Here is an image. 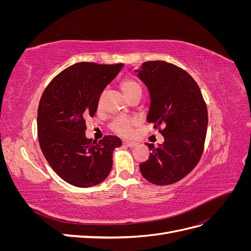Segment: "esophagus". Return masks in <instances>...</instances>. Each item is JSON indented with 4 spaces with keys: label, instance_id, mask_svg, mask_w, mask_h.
Segmentation results:
<instances>
[{
    "label": "esophagus",
    "instance_id": "obj_1",
    "mask_svg": "<svg viewBox=\"0 0 251 251\" xmlns=\"http://www.w3.org/2000/svg\"><path fill=\"white\" fill-rule=\"evenodd\" d=\"M124 144H126V146L130 147V148H134V147L137 146V142L130 141V140H125V141H124Z\"/></svg>",
    "mask_w": 251,
    "mask_h": 251
}]
</instances>
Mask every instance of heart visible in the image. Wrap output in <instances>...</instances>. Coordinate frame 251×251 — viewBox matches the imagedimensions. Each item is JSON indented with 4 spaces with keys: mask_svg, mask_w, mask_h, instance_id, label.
Here are the masks:
<instances>
[{
    "mask_svg": "<svg viewBox=\"0 0 251 251\" xmlns=\"http://www.w3.org/2000/svg\"><path fill=\"white\" fill-rule=\"evenodd\" d=\"M121 89L125 92V94L132 100L133 97L142 94V87L140 83L133 77H126L121 81ZM97 107L101 108V98L97 102ZM138 125V120L134 117L128 116H118L114 118L110 125L111 130L121 136H128L131 135L134 127Z\"/></svg>",
    "mask_w": 251,
    "mask_h": 251,
    "instance_id": "heart-1",
    "label": "heart"
}]
</instances>
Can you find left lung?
Returning <instances> with one entry per match:
<instances>
[{
	"label": "left lung",
	"instance_id": "left-lung-1",
	"mask_svg": "<svg viewBox=\"0 0 251 251\" xmlns=\"http://www.w3.org/2000/svg\"><path fill=\"white\" fill-rule=\"evenodd\" d=\"M139 78L151 94L148 121L161 133L164 142L139 164L142 176L156 185L183 179L199 163L207 131V107L195 79L180 67L150 60L142 63Z\"/></svg>",
	"mask_w": 251,
	"mask_h": 251
}]
</instances>
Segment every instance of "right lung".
Wrapping results in <instances>:
<instances>
[{
	"instance_id": "1",
	"label": "right lung",
	"mask_w": 251,
	"mask_h": 251,
	"mask_svg": "<svg viewBox=\"0 0 251 251\" xmlns=\"http://www.w3.org/2000/svg\"><path fill=\"white\" fill-rule=\"evenodd\" d=\"M124 64L81 62L58 73L45 89L37 109V135L49 165L68 183L100 184L109 176L113 151L120 138L107 135L98 142L86 137V119L93 117L104 88Z\"/></svg>"
}]
</instances>
